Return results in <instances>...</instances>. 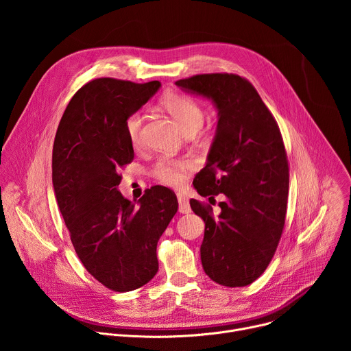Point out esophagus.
Wrapping results in <instances>:
<instances>
[{"mask_svg":"<svg viewBox=\"0 0 351 351\" xmlns=\"http://www.w3.org/2000/svg\"><path fill=\"white\" fill-rule=\"evenodd\" d=\"M178 203H179V213L180 214H189L191 211L190 204H189V198L184 194L178 193Z\"/></svg>","mask_w":351,"mask_h":351,"instance_id":"obj_1","label":"esophagus"}]
</instances>
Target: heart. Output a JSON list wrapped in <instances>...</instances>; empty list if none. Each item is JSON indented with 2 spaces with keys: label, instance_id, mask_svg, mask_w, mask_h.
<instances>
[{
  "label": "heart",
  "instance_id": "heart-1",
  "mask_svg": "<svg viewBox=\"0 0 351 351\" xmlns=\"http://www.w3.org/2000/svg\"><path fill=\"white\" fill-rule=\"evenodd\" d=\"M161 106L176 119L184 133H194L204 122V111L195 99L183 93H168L162 97ZM125 132L132 145L137 147L143 141V115L133 111L125 118ZM193 162L186 158L162 157L153 167V175L164 184L178 187L184 179Z\"/></svg>",
  "mask_w": 351,
  "mask_h": 351
}]
</instances>
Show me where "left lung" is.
<instances>
[{
  "label": "left lung",
  "mask_w": 351,
  "mask_h": 351,
  "mask_svg": "<svg viewBox=\"0 0 351 351\" xmlns=\"http://www.w3.org/2000/svg\"><path fill=\"white\" fill-rule=\"evenodd\" d=\"M176 84L211 98L219 117L207 165L193 184L203 197L228 198L218 217L210 204L190 199L206 223L203 268L222 286H247L269 265L285 228L289 165L280 129L245 77L203 73Z\"/></svg>",
  "instance_id": "left-lung-1"
}]
</instances>
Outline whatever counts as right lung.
<instances>
[{"instance_id":"add662e5","label":"right lung","mask_w":351,"mask_h":351,"mask_svg":"<svg viewBox=\"0 0 351 351\" xmlns=\"http://www.w3.org/2000/svg\"><path fill=\"white\" fill-rule=\"evenodd\" d=\"M160 86L158 80H90L69 101L53 147L54 191L75 252L91 276L119 293L156 276L157 243L179 206L164 186L147 189L140 207L118 190L119 168L134 158L125 118Z\"/></svg>"}]
</instances>
